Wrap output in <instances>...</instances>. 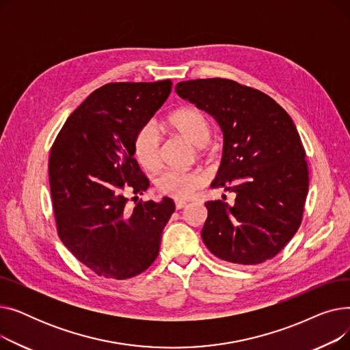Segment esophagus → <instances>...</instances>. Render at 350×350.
<instances>
[{"mask_svg":"<svg viewBox=\"0 0 350 350\" xmlns=\"http://www.w3.org/2000/svg\"><path fill=\"white\" fill-rule=\"evenodd\" d=\"M174 203H176V208H177V210L185 208V207L187 206V201H183V200H176Z\"/></svg>","mask_w":350,"mask_h":350,"instance_id":"obj_1","label":"esophagus"}]
</instances>
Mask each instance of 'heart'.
I'll list each match as a JSON object with an SVG mask.
<instances>
[{"mask_svg": "<svg viewBox=\"0 0 350 350\" xmlns=\"http://www.w3.org/2000/svg\"><path fill=\"white\" fill-rule=\"evenodd\" d=\"M169 124L174 132L189 140L196 147H204L210 140V126L204 115L193 107L174 112ZM135 153L147 170H156L161 164L160 136L153 124L143 126L135 139ZM204 176L198 172L164 170L156 178L159 193L173 198H189L204 185Z\"/></svg>", "mask_w": 350, "mask_h": 350, "instance_id": "1", "label": "heart"}]
</instances>
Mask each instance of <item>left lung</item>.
<instances>
[{
    "instance_id": "obj_1",
    "label": "left lung",
    "mask_w": 350,
    "mask_h": 350,
    "mask_svg": "<svg viewBox=\"0 0 350 350\" xmlns=\"http://www.w3.org/2000/svg\"><path fill=\"white\" fill-rule=\"evenodd\" d=\"M176 92L221 129L223 157L211 187L235 194L232 206L206 203V247L217 258L241 265L273 258L299 228L309 186L291 116L262 92L230 79L185 81Z\"/></svg>"
}]
</instances>
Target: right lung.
<instances>
[{
	"instance_id": "right-lung-1",
	"label": "right lung",
	"mask_w": 350,
	"mask_h": 350,
	"mask_svg": "<svg viewBox=\"0 0 350 350\" xmlns=\"http://www.w3.org/2000/svg\"><path fill=\"white\" fill-rule=\"evenodd\" d=\"M173 82H119L96 89L73 112L49 154V186L65 247L100 277L126 280L159 255L174 201L126 206V190L143 194L147 180L135 139L172 92Z\"/></svg>"
}]
</instances>
